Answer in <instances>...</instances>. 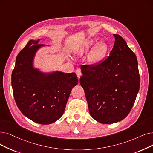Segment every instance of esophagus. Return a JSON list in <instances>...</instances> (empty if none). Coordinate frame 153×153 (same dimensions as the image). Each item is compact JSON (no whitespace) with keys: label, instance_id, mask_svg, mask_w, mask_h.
Listing matches in <instances>:
<instances>
[{"label":"esophagus","instance_id":"34e87169","mask_svg":"<svg viewBox=\"0 0 153 153\" xmlns=\"http://www.w3.org/2000/svg\"><path fill=\"white\" fill-rule=\"evenodd\" d=\"M76 73L77 77H78V78H80L81 76V75H82V72H81V69H77L76 71Z\"/></svg>","mask_w":153,"mask_h":153}]
</instances>
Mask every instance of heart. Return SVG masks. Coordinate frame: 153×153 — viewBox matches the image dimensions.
Returning a JSON list of instances; mask_svg holds the SVG:
<instances>
[{
  "instance_id": "obj_1",
  "label": "heart",
  "mask_w": 153,
  "mask_h": 153,
  "mask_svg": "<svg viewBox=\"0 0 153 153\" xmlns=\"http://www.w3.org/2000/svg\"><path fill=\"white\" fill-rule=\"evenodd\" d=\"M93 44L92 41H89L85 45L86 49H89L91 46ZM106 50H107V46L104 43H99L98 44L93 50L92 54H91V59L93 61H97L99 59L101 58L105 53Z\"/></svg>"
}]
</instances>
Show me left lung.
Here are the masks:
<instances>
[{
	"mask_svg": "<svg viewBox=\"0 0 153 153\" xmlns=\"http://www.w3.org/2000/svg\"><path fill=\"white\" fill-rule=\"evenodd\" d=\"M115 42L109 56L95 64L81 66L80 84L91 116L102 124L123 120L130 112L140 87L134 53L124 39L113 34Z\"/></svg>",
	"mask_w": 153,
	"mask_h": 153,
	"instance_id": "obj_1",
	"label": "left lung"
}]
</instances>
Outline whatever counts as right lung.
Wrapping results in <instances>:
<instances>
[{
	"mask_svg": "<svg viewBox=\"0 0 153 153\" xmlns=\"http://www.w3.org/2000/svg\"><path fill=\"white\" fill-rule=\"evenodd\" d=\"M39 41H29L18 54L12 72V87L16 103L25 116L38 124H49L62 116L78 79L75 73L47 75L33 69L35 53L43 45Z\"/></svg>",
	"mask_w": 153,
	"mask_h": 153,
	"instance_id": "obj_1",
	"label": "right lung"
}]
</instances>
